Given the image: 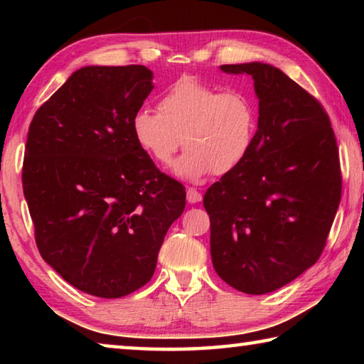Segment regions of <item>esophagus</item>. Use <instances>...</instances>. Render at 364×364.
Wrapping results in <instances>:
<instances>
[{"mask_svg":"<svg viewBox=\"0 0 364 364\" xmlns=\"http://www.w3.org/2000/svg\"><path fill=\"white\" fill-rule=\"evenodd\" d=\"M186 199H188L189 204H197V202L202 200V194L197 189L189 188L188 193H186Z\"/></svg>","mask_w":364,"mask_h":364,"instance_id":"34e87169","label":"esophagus"}]
</instances>
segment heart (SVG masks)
Masks as SVG:
<instances>
[{
	"label": "heart",
	"instance_id": "heart-1",
	"mask_svg": "<svg viewBox=\"0 0 364 364\" xmlns=\"http://www.w3.org/2000/svg\"><path fill=\"white\" fill-rule=\"evenodd\" d=\"M257 128L250 96L191 75L164 91L159 112L141 107L132 119L134 141L160 167H170L181 146L188 147L175 173L193 181L236 170L252 151Z\"/></svg>",
	"mask_w": 364,
	"mask_h": 364
}]
</instances>
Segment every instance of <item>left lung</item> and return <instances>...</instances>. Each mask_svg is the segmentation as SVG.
<instances>
[{"instance_id": "left-lung-1", "label": "left lung", "mask_w": 364, "mask_h": 364, "mask_svg": "<svg viewBox=\"0 0 364 364\" xmlns=\"http://www.w3.org/2000/svg\"><path fill=\"white\" fill-rule=\"evenodd\" d=\"M247 73L258 97L247 159L207 189L213 268L237 291L262 295L318 262L342 196L334 130L321 104L263 63L220 65Z\"/></svg>"}]
</instances>
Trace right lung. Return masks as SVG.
Segmentation results:
<instances>
[{
  "label": "right lung",
  "mask_w": 364,
  "mask_h": 364,
  "mask_svg": "<svg viewBox=\"0 0 364 364\" xmlns=\"http://www.w3.org/2000/svg\"><path fill=\"white\" fill-rule=\"evenodd\" d=\"M144 65L73 72L30 123L22 167L35 241L49 267L86 294L143 287L186 189L136 144L133 114L152 91Z\"/></svg>",
  "instance_id": "add662e5"
}]
</instances>
